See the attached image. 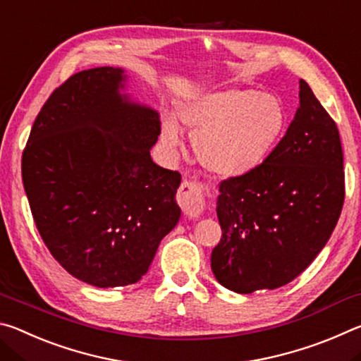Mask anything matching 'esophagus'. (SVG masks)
Masks as SVG:
<instances>
[{"label": "esophagus", "mask_w": 361, "mask_h": 361, "mask_svg": "<svg viewBox=\"0 0 361 361\" xmlns=\"http://www.w3.org/2000/svg\"><path fill=\"white\" fill-rule=\"evenodd\" d=\"M176 200L188 218H197L204 212L205 195L202 186L197 181L183 180Z\"/></svg>", "instance_id": "obj_1"}]
</instances>
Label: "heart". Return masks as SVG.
<instances>
[{"instance_id": "b5f03b06", "label": "heart", "mask_w": 361, "mask_h": 361, "mask_svg": "<svg viewBox=\"0 0 361 361\" xmlns=\"http://www.w3.org/2000/svg\"><path fill=\"white\" fill-rule=\"evenodd\" d=\"M178 118L194 135L202 166L221 176H243L264 164L288 126L283 103L255 89H228L181 103ZM162 140L181 145V130L172 118L162 121Z\"/></svg>"}]
</instances>
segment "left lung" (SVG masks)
Masks as SVG:
<instances>
[{
  "label": "left lung",
  "mask_w": 361,
  "mask_h": 361,
  "mask_svg": "<svg viewBox=\"0 0 361 361\" xmlns=\"http://www.w3.org/2000/svg\"><path fill=\"white\" fill-rule=\"evenodd\" d=\"M339 130L305 81L299 108L276 151L255 172L221 181V240L212 271L248 295L296 279L326 245L344 205Z\"/></svg>",
  "instance_id": "obj_1"
}]
</instances>
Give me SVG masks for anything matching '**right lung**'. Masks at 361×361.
<instances>
[{"instance_id":"right-lung-1","label":"right lung","mask_w":361,"mask_h":361,"mask_svg":"<svg viewBox=\"0 0 361 361\" xmlns=\"http://www.w3.org/2000/svg\"><path fill=\"white\" fill-rule=\"evenodd\" d=\"M124 70H84L42 105L22 156L36 228L60 266L109 288L138 282L178 223L181 175L152 162L159 114L137 105Z\"/></svg>"}]
</instances>
